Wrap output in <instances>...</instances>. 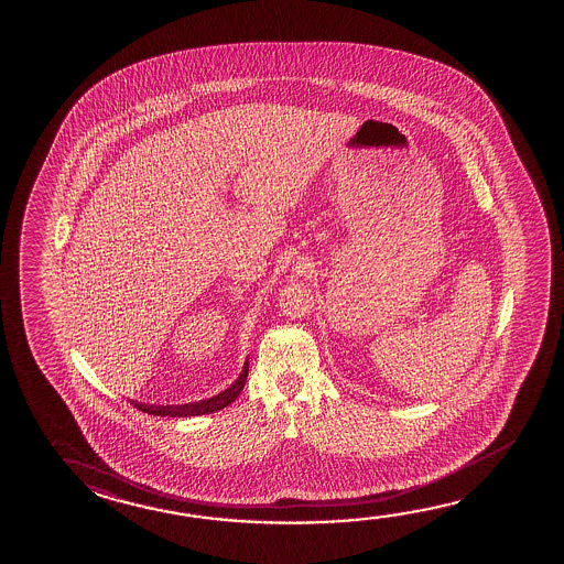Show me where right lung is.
I'll return each instance as SVG.
<instances>
[{
    "label": "right lung",
    "mask_w": 564,
    "mask_h": 564,
    "mask_svg": "<svg viewBox=\"0 0 564 564\" xmlns=\"http://www.w3.org/2000/svg\"><path fill=\"white\" fill-rule=\"evenodd\" d=\"M248 372L249 360L246 358L243 368H241V372H239L238 378H236V382L229 386V388H226L224 392L212 395L208 400H199V402H189V404L180 405H147L139 404V402H132V404H134V408L142 410V412H147V414L169 415V417H189V415L212 414V412L224 410L226 405L231 404V402L238 398L239 392H241L243 386H246V380H248Z\"/></svg>",
    "instance_id": "1"
}]
</instances>
